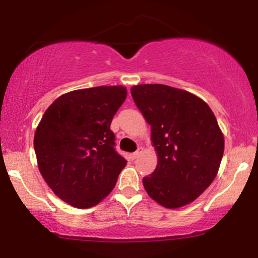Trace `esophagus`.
Returning a JSON list of instances; mask_svg holds the SVG:
<instances>
[{
  "mask_svg": "<svg viewBox=\"0 0 258 258\" xmlns=\"http://www.w3.org/2000/svg\"><path fill=\"white\" fill-rule=\"evenodd\" d=\"M141 153H142V148H141V149H138V150H137V152L132 153V154H131V158H132V159H137V158H138V156H139V155H141Z\"/></svg>",
  "mask_w": 258,
  "mask_h": 258,
  "instance_id": "1",
  "label": "esophagus"
}]
</instances>
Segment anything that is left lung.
Instances as JSON below:
<instances>
[{
  "instance_id": "8db88e82",
  "label": "left lung",
  "mask_w": 258,
  "mask_h": 258,
  "mask_svg": "<svg viewBox=\"0 0 258 258\" xmlns=\"http://www.w3.org/2000/svg\"><path fill=\"white\" fill-rule=\"evenodd\" d=\"M136 105L152 126L158 166L143 178L159 205L178 209L193 203L214 182L224 137L206 102L190 92L160 84L131 88Z\"/></svg>"
}]
</instances>
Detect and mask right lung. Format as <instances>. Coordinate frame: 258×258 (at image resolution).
<instances>
[{
	"label": "right lung",
	"mask_w": 258,
	"mask_h": 258,
	"mask_svg": "<svg viewBox=\"0 0 258 258\" xmlns=\"http://www.w3.org/2000/svg\"><path fill=\"white\" fill-rule=\"evenodd\" d=\"M125 86H99L58 97L36 127L34 147L43 179L59 199L90 209L105 199L127 161L114 149L110 123Z\"/></svg>",
	"instance_id": "right-lung-1"
}]
</instances>
